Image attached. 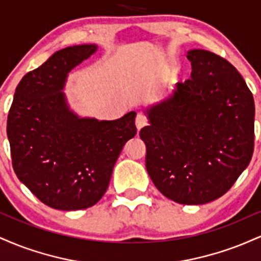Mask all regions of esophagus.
Listing matches in <instances>:
<instances>
[{"label":"esophagus","instance_id":"obj_1","mask_svg":"<svg viewBox=\"0 0 261 261\" xmlns=\"http://www.w3.org/2000/svg\"><path fill=\"white\" fill-rule=\"evenodd\" d=\"M135 124H136L137 130H140V128H142L143 126H146V125H147V118H146L142 113H137Z\"/></svg>","mask_w":261,"mask_h":261}]
</instances>
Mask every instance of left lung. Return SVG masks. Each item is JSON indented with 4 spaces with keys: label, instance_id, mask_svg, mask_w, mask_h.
<instances>
[{
    "label": "left lung",
    "instance_id": "left-lung-1",
    "mask_svg": "<svg viewBox=\"0 0 261 261\" xmlns=\"http://www.w3.org/2000/svg\"><path fill=\"white\" fill-rule=\"evenodd\" d=\"M191 79L146 110V168L164 196L182 205L214 201L232 188L254 151L255 106L226 59L189 50Z\"/></svg>",
    "mask_w": 261,
    "mask_h": 261
}]
</instances>
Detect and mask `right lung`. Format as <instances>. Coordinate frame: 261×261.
<instances>
[{
    "label": "right lung",
    "instance_id": "add662e5",
    "mask_svg": "<svg viewBox=\"0 0 261 261\" xmlns=\"http://www.w3.org/2000/svg\"><path fill=\"white\" fill-rule=\"evenodd\" d=\"M97 45L59 50L23 77L7 119L12 166L45 205L73 211L95 205L109 185L122 147L136 135L130 112L118 120L80 118L68 107L67 74Z\"/></svg>",
    "mask_w": 261,
    "mask_h": 261
}]
</instances>
